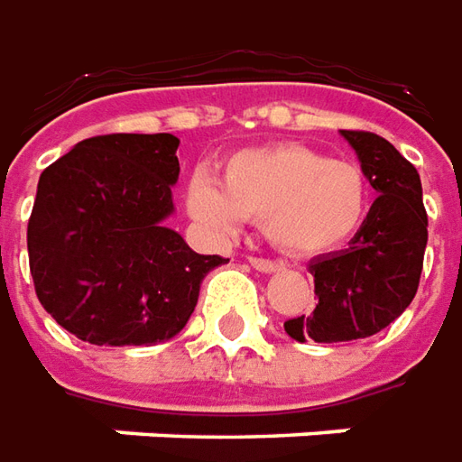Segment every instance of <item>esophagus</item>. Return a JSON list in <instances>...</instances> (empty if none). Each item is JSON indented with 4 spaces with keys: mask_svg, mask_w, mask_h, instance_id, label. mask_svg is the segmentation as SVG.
Returning a JSON list of instances; mask_svg holds the SVG:
<instances>
[{
    "mask_svg": "<svg viewBox=\"0 0 462 462\" xmlns=\"http://www.w3.org/2000/svg\"><path fill=\"white\" fill-rule=\"evenodd\" d=\"M248 263L261 271V273H273V271H281L283 263H278V261H271V258H258V256H251L248 258Z\"/></svg>",
    "mask_w": 462,
    "mask_h": 462,
    "instance_id": "34e87169",
    "label": "esophagus"
}]
</instances>
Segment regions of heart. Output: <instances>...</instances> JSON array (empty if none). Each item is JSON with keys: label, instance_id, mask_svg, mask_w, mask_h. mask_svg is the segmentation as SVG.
Here are the masks:
<instances>
[{"label": "heart", "instance_id": "b5f03b06", "mask_svg": "<svg viewBox=\"0 0 462 462\" xmlns=\"http://www.w3.org/2000/svg\"><path fill=\"white\" fill-rule=\"evenodd\" d=\"M368 206L371 184L358 163L300 143L244 149L221 163L216 184L194 176L186 191V208L199 221L221 231L241 218L261 221L273 246L299 258L343 246Z\"/></svg>", "mask_w": 462, "mask_h": 462}]
</instances>
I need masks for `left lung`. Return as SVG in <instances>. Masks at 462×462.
Listing matches in <instances>:
<instances>
[{"label": "left lung", "mask_w": 462, "mask_h": 462, "mask_svg": "<svg viewBox=\"0 0 462 462\" xmlns=\"http://www.w3.org/2000/svg\"><path fill=\"white\" fill-rule=\"evenodd\" d=\"M341 134L358 153L378 199L348 248L310 261L319 303L310 316L283 323L299 343L375 336L411 306L423 271L428 214L415 166L378 134Z\"/></svg>", "instance_id": "obj_1"}]
</instances>
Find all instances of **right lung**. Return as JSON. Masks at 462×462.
<instances>
[{"mask_svg": "<svg viewBox=\"0 0 462 462\" xmlns=\"http://www.w3.org/2000/svg\"><path fill=\"white\" fill-rule=\"evenodd\" d=\"M173 134H106L79 142L39 176L29 216V271L39 303L94 346H153L191 319L201 256L173 228Z\"/></svg>", "mask_w": 462, "mask_h": 462, "instance_id": "right-lung-1", "label": "right lung"}]
</instances>
